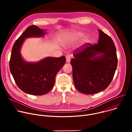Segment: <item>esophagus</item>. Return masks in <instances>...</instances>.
Here are the masks:
<instances>
[{
  "instance_id": "34e87169",
  "label": "esophagus",
  "mask_w": 132,
  "mask_h": 132,
  "mask_svg": "<svg viewBox=\"0 0 132 132\" xmlns=\"http://www.w3.org/2000/svg\"><path fill=\"white\" fill-rule=\"evenodd\" d=\"M70 56L69 55H67L66 56V61L67 63H69L70 61Z\"/></svg>"
}]
</instances>
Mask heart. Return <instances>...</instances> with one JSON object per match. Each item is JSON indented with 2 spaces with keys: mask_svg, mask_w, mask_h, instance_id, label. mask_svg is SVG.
Segmentation results:
<instances>
[{
  "mask_svg": "<svg viewBox=\"0 0 132 132\" xmlns=\"http://www.w3.org/2000/svg\"><path fill=\"white\" fill-rule=\"evenodd\" d=\"M84 33L81 31H75L70 33L69 35H68L65 38L66 41H76L79 40L82 37V42L83 43H85L88 40V36L84 35ZM83 36L82 37V36Z\"/></svg>",
  "mask_w": 132,
  "mask_h": 132,
  "instance_id": "obj_1",
  "label": "heart"
}]
</instances>
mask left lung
<instances>
[{"instance_id":"1","label":"left lung","mask_w":132,"mask_h":132,"mask_svg":"<svg viewBox=\"0 0 132 132\" xmlns=\"http://www.w3.org/2000/svg\"><path fill=\"white\" fill-rule=\"evenodd\" d=\"M98 42L86 44L73 53L70 61L76 88L86 95L105 90L113 78L118 59L114 43L111 37L98 29Z\"/></svg>"}]
</instances>
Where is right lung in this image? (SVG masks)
<instances>
[{
    "label": "right lung",
    "instance_id": "1",
    "mask_svg": "<svg viewBox=\"0 0 132 132\" xmlns=\"http://www.w3.org/2000/svg\"><path fill=\"white\" fill-rule=\"evenodd\" d=\"M46 30L35 26L29 27L15 42L11 51L9 67L13 79L22 91L32 95L42 96L53 87L56 75L66 62L64 56L45 57L36 62L26 61L21 54L26 39L44 37Z\"/></svg>",
    "mask_w": 132,
    "mask_h": 132
}]
</instances>
